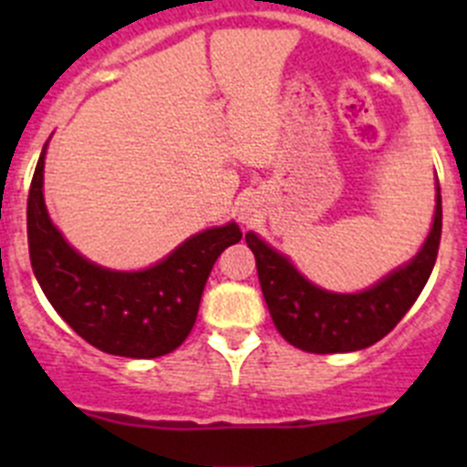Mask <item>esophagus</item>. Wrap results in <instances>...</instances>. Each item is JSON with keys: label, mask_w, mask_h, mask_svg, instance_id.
<instances>
[{"label": "esophagus", "mask_w": 467, "mask_h": 467, "mask_svg": "<svg viewBox=\"0 0 467 467\" xmlns=\"http://www.w3.org/2000/svg\"><path fill=\"white\" fill-rule=\"evenodd\" d=\"M238 217H241V222H250V220H253V208L241 205V210H238Z\"/></svg>", "instance_id": "obj_1"}]
</instances>
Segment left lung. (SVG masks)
Listing matches in <instances>:
<instances>
[{
  "label": "left lung",
  "mask_w": 467,
  "mask_h": 467,
  "mask_svg": "<svg viewBox=\"0 0 467 467\" xmlns=\"http://www.w3.org/2000/svg\"><path fill=\"white\" fill-rule=\"evenodd\" d=\"M442 236V196L437 184L431 234L416 257L353 295L327 292L295 269V264L247 231L257 275L274 325L285 341L306 353H350L377 344L410 311L426 287Z\"/></svg>",
  "instance_id": "left-lung-1"
}]
</instances>
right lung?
<instances>
[{"instance_id": "add662e5", "label": "right lung", "mask_w": 467, "mask_h": 467, "mask_svg": "<svg viewBox=\"0 0 467 467\" xmlns=\"http://www.w3.org/2000/svg\"><path fill=\"white\" fill-rule=\"evenodd\" d=\"M44 159L47 144L27 196V245L51 306L81 339L109 356L147 360L175 350L196 323L213 264L243 238L236 222L187 238L150 269H105L77 253L48 217Z\"/></svg>"}]
</instances>
